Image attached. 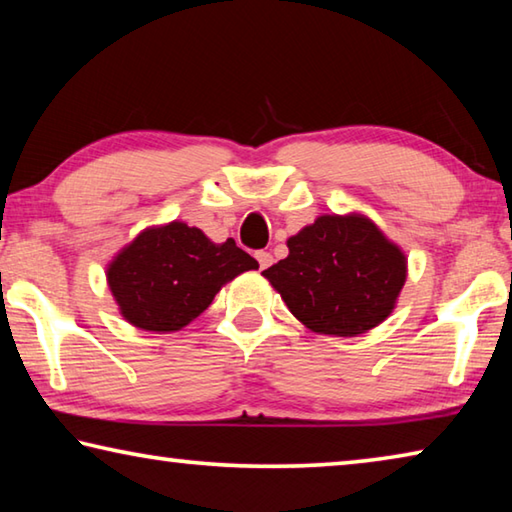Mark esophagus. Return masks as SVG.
I'll return each mask as SVG.
<instances>
[{"instance_id": "34e87169", "label": "esophagus", "mask_w": 512, "mask_h": 512, "mask_svg": "<svg viewBox=\"0 0 512 512\" xmlns=\"http://www.w3.org/2000/svg\"><path fill=\"white\" fill-rule=\"evenodd\" d=\"M255 257H257L259 268H262V271H264V268H268V266L273 264V255H271V253H266V250H257Z\"/></svg>"}]
</instances>
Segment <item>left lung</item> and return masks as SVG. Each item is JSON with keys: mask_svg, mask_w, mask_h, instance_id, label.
Instances as JSON below:
<instances>
[{"mask_svg": "<svg viewBox=\"0 0 512 512\" xmlns=\"http://www.w3.org/2000/svg\"><path fill=\"white\" fill-rule=\"evenodd\" d=\"M287 246L289 257L264 277L309 329L357 336L393 311L406 257L366 216H318Z\"/></svg>", "mask_w": 512, "mask_h": 512, "instance_id": "8db88e82", "label": "left lung"}]
</instances>
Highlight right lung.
Wrapping results in <instances>:
<instances>
[{"label":"right lung","mask_w":512,"mask_h":512,"mask_svg":"<svg viewBox=\"0 0 512 512\" xmlns=\"http://www.w3.org/2000/svg\"><path fill=\"white\" fill-rule=\"evenodd\" d=\"M259 268L235 239L212 244L201 230L173 221L144 230L108 266L121 314L146 332H176L212 305L225 282Z\"/></svg>","instance_id":"1"}]
</instances>
